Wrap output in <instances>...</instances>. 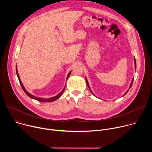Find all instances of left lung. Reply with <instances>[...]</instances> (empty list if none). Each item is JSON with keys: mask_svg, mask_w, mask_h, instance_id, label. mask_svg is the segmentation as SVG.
Wrapping results in <instances>:
<instances>
[{"mask_svg": "<svg viewBox=\"0 0 152 152\" xmlns=\"http://www.w3.org/2000/svg\"><path fill=\"white\" fill-rule=\"evenodd\" d=\"M134 62H135V69H136V67H137V66H136V61H135V57H134ZM133 82H134V78H133V79H132V82H131V85H130L129 89L131 88V86H132V83H133ZM86 84H87V86H88V87L89 88L90 90V91H91V93L93 94V91L91 90V88H90V85H89V84H88V80H87V79H86ZM129 90H127V91L125 93V94H124V95H125V94H126V93H127L129 91ZM124 95H123V96H124ZM94 96H96L94 94Z\"/></svg>", "mask_w": 152, "mask_h": 152, "instance_id": "obj_1", "label": "left lung"}]
</instances>
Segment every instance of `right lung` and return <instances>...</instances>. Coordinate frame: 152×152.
Returning <instances> with one entry per match:
<instances>
[{
    "instance_id": "1",
    "label": "right lung",
    "mask_w": 152,
    "mask_h": 152,
    "mask_svg": "<svg viewBox=\"0 0 152 152\" xmlns=\"http://www.w3.org/2000/svg\"><path fill=\"white\" fill-rule=\"evenodd\" d=\"M71 72H70L68 74L67 77V80L68 77H69L70 75L71 74ZM16 73H17V75L18 79V80H19V82H20V85H21V88H22V89L23 90V91H25V93L29 97H31V98H32V99H35V100H38V101H39V102H50L55 101V100H56L57 99H58L59 97H61V96L62 95V94L63 93V92H64V90H65V88H66V86H65V87L64 88V89L62 90V91H61V93H59L58 94H57L56 96H54V97H50V98L46 99V98H41V97H36V96H34L31 94L30 93H29L26 90V89L25 88L23 85L22 84V83H21V80H20V77H19V75H18V72H17V66H16Z\"/></svg>"
}]
</instances>
